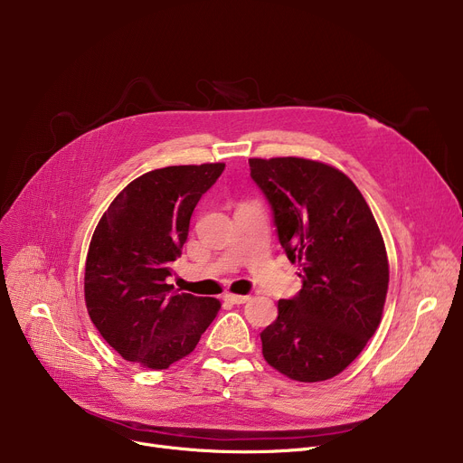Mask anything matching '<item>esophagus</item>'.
<instances>
[{
  "label": "esophagus",
  "mask_w": 463,
  "mask_h": 463,
  "mask_svg": "<svg viewBox=\"0 0 463 463\" xmlns=\"http://www.w3.org/2000/svg\"><path fill=\"white\" fill-rule=\"evenodd\" d=\"M225 300L227 302H231V304H246L248 300H250V297H246V295H225Z\"/></svg>",
  "instance_id": "34e87169"
}]
</instances>
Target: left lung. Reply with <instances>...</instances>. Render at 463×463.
Here are the masks:
<instances>
[{"label": "left lung", "mask_w": 463, "mask_h": 463, "mask_svg": "<svg viewBox=\"0 0 463 463\" xmlns=\"http://www.w3.org/2000/svg\"><path fill=\"white\" fill-rule=\"evenodd\" d=\"M274 213L279 244L302 266V288L278 302L260 332L264 360L288 379L342 373L375 334L388 290V259L358 187L330 165L302 157L250 159Z\"/></svg>", "instance_id": "left-lung-1"}]
</instances>
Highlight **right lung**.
Instances as JSON below:
<instances>
[{
  "instance_id": "1",
  "label": "right lung",
  "mask_w": 463,
  "mask_h": 463,
  "mask_svg": "<svg viewBox=\"0 0 463 463\" xmlns=\"http://www.w3.org/2000/svg\"><path fill=\"white\" fill-rule=\"evenodd\" d=\"M225 163L156 168L133 180L97 223L84 297L105 342L142 368L166 370L197 347L222 307L173 293L170 264L182 255L191 213Z\"/></svg>"
}]
</instances>
